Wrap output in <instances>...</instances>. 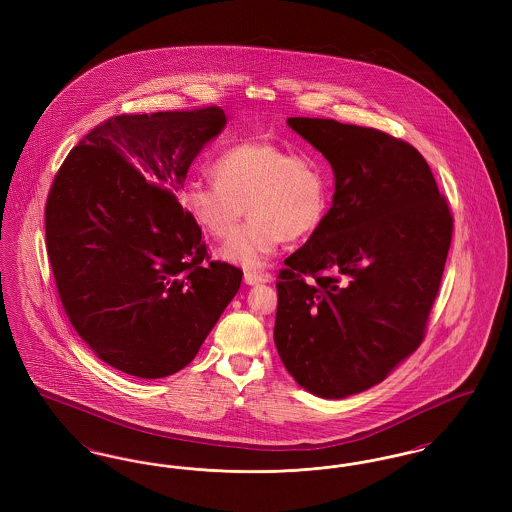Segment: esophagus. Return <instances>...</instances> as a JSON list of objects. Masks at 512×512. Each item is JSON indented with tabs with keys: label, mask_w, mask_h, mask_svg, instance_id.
Segmentation results:
<instances>
[{
	"label": "esophagus",
	"mask_w": 512,
	"mask_h": 512,
	"mask_svg": "<svg viewBox=\"0 0 512 512\" xmlns=\"http://www.w3.org/2000/svg\"><path fill=\"white\" fill-rule=\"evenodd\" d=\"M270 274L268 272H255V270H247L244 274L245 284L255 286V284H267L270 282Z\"/></svg>",
	"instance_id": "34e87169"
}]
</instances>
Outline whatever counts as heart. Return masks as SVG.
I'll return each instance as SVG.
<instances>
[{
  "instance_id": "heart-1",
  "label": "heart",
  "mask_w": 512,
  "mask_h": 512,
  "mask_svg": "<svg viewBox=\"0 0 512 512\" xmlns=\"http://www.w3.org/2000/svg\"><path fill=\"white\" fill-rule=\"evenodd\" d=\"M215 180L190 178L182 203L217 240L230 238L244 213L252 215L222 249V257L261 267L284 240H305L320 230L332 205V172L311 151L272 140H244L224 147L213 163Z\"/></svg>"
}]
</instances>
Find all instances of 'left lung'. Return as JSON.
Listing matches in <instances>:
<instances>
[{
  "label": "left lung",
  "mask_w": 512,
  "mask_h": 512,
  "mask_svg": "<svg viewBox=\"0 0 512 512\" xmlns=\"http://www.w3.org/2000/svg\"><path fill=\"white\" fill-rule=\"evenodd\" d=\"M336 174L330 213L278 272L274 343L326 399L382 382L426 336L453 215L416 147L376 128L292 117Z\"/></svg>",
  "instance_id": "obj_1"
}]
</instances>
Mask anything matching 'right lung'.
I'll return each instance as SVG.
<instances>
[{
  "label": "right lung",
  "mask_w": 512,
  "mask_h": 512,
  "mask_svg": "<svg viewBox=\"0 0 512 512\" xmlns=\"http://www.w3.org/2000/svg\"><path fill=\"white\" fill-rule=\"evenodd\" d=\"M226 122L217 105L117 115L71 149L46 201L55 288L107 365L165 378L194 361L240 290L180 203L188 169Z\"/></svg>",
  "instance_id": "obj_1"
}]
</instances>
